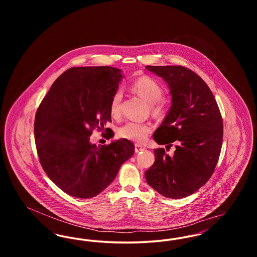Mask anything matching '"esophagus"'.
I'll use <instances>...</instances> for the list:
<instances>
[{
    "label": "esophagus",
    "mask_w": 257,
    "mask_h": 257,
    "mask_svg": "<svg viewBox=\"0 0 257 257\" xmlns=\"http://www.w3.org/2000/svg\"><path fill=\"white\" fill-rule=\"evenodd\" d=\"M146 149V147H144V146H142V145H138V144H136L135 145V151L138 153V152H141V151H143V150H145Z\"/></svg>",
    "instance_id": "1"
}]
</instances>
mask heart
Here are the masks:
<instances>
[{
  "mask_svg": "<svg viewBox=\"0 0 257 257\" xmlns=\"http://www.w3.org/2000/svg\"><path fill=\"white\" fill-rule=\"evenodd\" d=\"M131 89L150 104L151 110L154 113H160L164 109V103L161 100L164 96V89L154 79L147 76L141 77L133 82ZM121 101L122 93L120 90H116L110 101V112L112 117H118L120 115ZM150 132L151 126L147 123L128 121L117 128L116 134L121 139L136 143H144Z\"/></svg>",
  "mask_w": 257,
  "mask_h": 257,
  "instance_id": "1",
  "label": "heart"
}]
</instances>
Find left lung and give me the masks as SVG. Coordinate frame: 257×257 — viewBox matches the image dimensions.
I'll use <instances>...</instances> for the list:
<instances>
[{"instance_id": "8db88e82", "label": "left lung", "mask_w": 257, "mask_h": 257, "mask_svg": "<svg viewBox=\"0 0 257 257\" xmlns=\"http://www.w3.org/2000/svg\"><path fill=\"white\" fill-rule=\"evenodd\" d=\"M165 80L171 106L153 134L158 145L172 147L171 157L164 148L154 150L155 162L145 175L160 195L183 198L205 185L220 157L223 126L220 110L207 84L194 71L180 65L146 66Z\"/></svg>"}]
</instances>
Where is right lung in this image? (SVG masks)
Wrapping results in <instances>:
<instances>
[{
  "label": "right lung",
  "mask_w": 257,
  "mask_h": 257,
  "mask_svg": "<svg viewBox=\"0 0 257 257\" xmlns=\"http://www.w3.org/2000/svg\"><path fill=\"white\" fill-rule=\"evenodd\" d=\"M122 78L120 69L110 66L72 67L54 82L37 109L35 138L40 164L69 196H97L134 154L133 143L125 139L99 147L89 142L93 129L111 121L110 98Z\"/></svg>",
  "instance_id": "right-lung-1"
}]
</instances>
